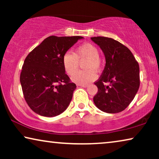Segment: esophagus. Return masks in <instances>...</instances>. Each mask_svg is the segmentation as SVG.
Masks as SVG:
<instances>
[{"label": "esophagus", "mask_w": 159, "mask_h": 159, "mask_svg": "<svg viewBox=\"0 0 159 159\" xmlns=\"http://www.w3.org/2000/svg\"><path fill=\"white\" fill-rule=\"evenodd\" d=\"M77 85L82 87V88H87L88 87V84H77Z\"/></svg>", "instance_id": "34e87169"}]
</instances>
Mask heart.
Instances as JSON below:
<instances>
[{"mask_svg": "<svg viewBox=\"0 0 159 159\" xmlns=\"http://www.w3.org/2000/svg\"><path fill=\"white\" fill-rule=\"evenodd\" d=\"M100 51L92 43H84L76 49L75 53L66 52L63 56V66L69 75H72L79 68L80 61L84 60V68L88 71H80L72 76L71 80L78 84H88L96 79L95 71H98L101 67V61L99 57Z\"/></svg>", "mask_w": 159, "mask_h": 159, "instance_id": "1", "label": "heart"}]
</instances>
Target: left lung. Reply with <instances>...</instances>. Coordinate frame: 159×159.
<instances>
[{"label":"left lung","mask_w":159,"mask_h":159,"mask_svg":"<svg viewBox=\"0 0 159 159\" xmlns=\"http://www.w3.org/2000/svg\"><path fill=\"white\" fill-rule=\"evenodd\" d=\"M101 48L106 58L103 73L95 84L98 91L93 98L102 111L116 114L129 105L140 87V68L129 48L118 41L106 37L91 38ZM109 83L108 86L104 85Z\"/></svg>","instance_id":"obj_1"}]
</instances>
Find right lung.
I'll list each match as a JSON object with an SVG mask.
<instances>
[{"label": "right lung", "mask_w": 159, "mask_h": 159, "mask_svg": "<svg viewBox=\"0 0 159 159\" xmlns=\"http://www.w3.org/2000/svg\"><path fill=\"white\" fill-rule=\"evenodd\" d=\"M83 37L50 36L28 54L20 82L28 106L40 116L53 117L64 111L77 88L63 66V56Z\"/></svg>", "instance_id": "add662e5"}]
</instances>
